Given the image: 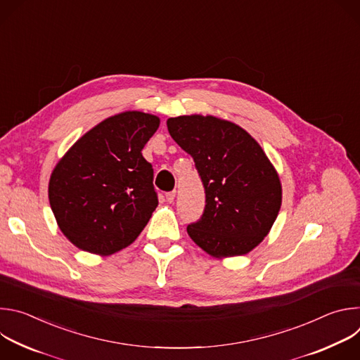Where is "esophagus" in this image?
I'll use <instances>...</instances> for the list:
<instances>
[{
  "label": "esophagus",
  "mask_w": 360,
  "mask_h": 360,
  "mask_svg": "<svg viewBox=\"0 0 360 360\" xmlns=\"http://www.w3.org/2000/svg\"><path fill=\"white\" fill-rule=\"evenodd\" d=\"M175 195H176V192H175V191H171V192H167V193H165V198H167V200L171 203V202H174Z\"/></svg>",
  "instance_id": "34e87169"
}]
</instances>
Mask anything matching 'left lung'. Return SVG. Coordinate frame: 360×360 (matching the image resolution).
<instances>
[{
  "mask_svg": "<svg viewBox=\"0 0 360 360\" xmlns=\"http://www.w3.org/2000/svg\"><path fill=\"white\" fill-rule=\"evenodd\" d=\"M174 141L193 158L205 189V208L188 235L205 252L239 256L268 235L282 202L279 176L245 129L215 117L167 121Z\"/></svg>",
  "mask_w": 360,
  "mask_h": 360,
  "instance_id": "1",
  "label": "left lung"
}]
</instances>
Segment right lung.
<instances>
[{"label": "right lung", "mask_w": 360, "mask_h": 360, "mask_svg": "<svg viewBox=\"0 0 360 360\" xmlns=\"http://www.w3.org/2000/svg\"><path fill=\"white\" fill-rule=\"evenodd\" d=\"M158 127L155 115H114L79 138L58 162L49 179V203L75 246L111 255L146 226L158 193L142 149Z\"/></svg>", "instance_id": "obj_1"}]
</instances>
